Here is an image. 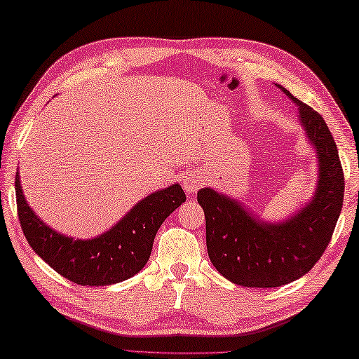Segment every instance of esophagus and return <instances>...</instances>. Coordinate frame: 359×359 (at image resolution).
I'll list each match as a JSON object with an SVG mask.
<instances>
[{
    "instance_id": "1",
    "label": "esophagus",
    "mask_w": 359,
    "mask_h": 359,
    "mask_svg": "<svg viewBox=\"0 0 359 359\" xmlns=\"http://www.w3.org/2000/svg\"><path fill=\"white\" fill-rule=\"evenodd\" d=\"M202 187V179L199 172L190 171L184 175V188L188 194H194Z\"/></svg>"
}]
</instances>
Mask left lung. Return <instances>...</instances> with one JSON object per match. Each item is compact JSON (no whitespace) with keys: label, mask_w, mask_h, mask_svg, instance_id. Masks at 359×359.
Listing matches in <instances>:
<instances>
[{"label":"left lung","mask_w":359,"mask_h":359,"mask_svg":"<svg viewBox=\"0 0 359 359\" xmlns=\"http://www.w3.org/2000/svg\"><path fill=\"white\" fill-rule=\"evenodd\" d=\"M278 88L298 105L306 136L317 151L312 201L283 223H265L212 188L198 191L208 257L226 279L245 287H279L304 276L327 250L344 204V171L328 126L287 89Z\"/></svg>","instance_id":"8db88e82"}]
</instances>
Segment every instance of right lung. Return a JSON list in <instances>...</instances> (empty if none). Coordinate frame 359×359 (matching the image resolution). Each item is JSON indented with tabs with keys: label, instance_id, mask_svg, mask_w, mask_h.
Returning <instances> with one entry per match:
<instances>
[{
	"label": "right lung",
	"instance_id": "obj_1",
	"mask_svg": "<svg viewBox=\"0 0 359 359\" xmlns=\"http://www.w3.org/2000/svg\"><path fill=\"white\" fill-rule=\"evenodd\" d=\"M17 212L29 246L51 269L80 285H109L132 278L151 257L154 238L169 215L187 196L179 184L140 201L119 223L102 236L80 240L51 229L31 210L15 174Z\"/></svg>",
	"mask_w": 359,
	"mask_h": 359
}]
</instances>
